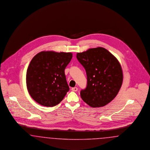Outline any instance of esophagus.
Masks as SVG:
<instances>
[{
  "instance_id": "esophagus-1",
  "label": "esophagus",
  "mask_w": 150,
  "mask_h": 150,
  "mask_svg": "<svg viewBox=\"0 0 150 150\" xmlns=\"http://www.w3.org/2000/svg\"><path fill=\"white\" fill-rule=\"evenodd\" d=\"M72 91H73L76 92L77 91V90H78V88L77 87H73L72 88Z\"/></svg>"
}]
</instances>
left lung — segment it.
I'll use <instances>...</instances> for the list:
<instances>
[{
  "instance_id": "obj_1",
  "label": "left lung",
  "mask_w": 150,
  "mask_h": 150,
  "mask_svg": "<svg viewBox=\"0 0 150 150\" xmlns=\"http://www.w3.org/2000/svg\"><path fill=\"white\" fill-rule=\"evenodd\" d=\"M77 58L85 68L87 85L81 97L92 108L109 104L119 91L123 80L121 65L117 58L102 47L77 53Z\"/></svg>"
}]
</instances>
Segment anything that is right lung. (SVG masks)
Wrapping results in <instances>:
<instances>
[{
  "label": "right lung",
  "mask_w": 150,
  "mask_h": 150,
  "mask_svg": "<svg viewBox=\"0 0 150 150\" xmlns=\"http://www.w3.org/2000/svg\"><path fill=\"white\" fill-rule=\"evenodd\" d=\"M72 58L71 52L43 51L31 60L26 73V85L31 98L44 106L59 104L69 88L64 69Z\"/></svg>",
  "instance_id": "1"
}]
</instances>
